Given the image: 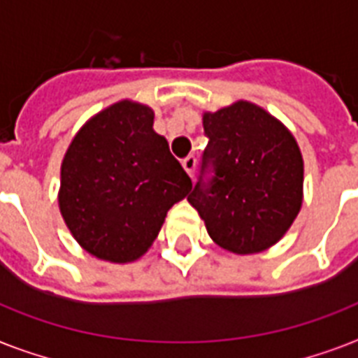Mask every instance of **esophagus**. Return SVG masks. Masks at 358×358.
Instances as JSON below:
<instances>
[{"instance_id":"1","label":"esophagus","mask_w":358,"mask_h":358,"mask_svg":"<svg viewBox=\"0 0 358 358\" xmlns=\"http://www.w3.org/2000/svg\"><path fill=\"white\" fill-rule=\"evenodd\" d=\"M182 165H184L185 173L189 174L191 178H193V174H195V169H196V157L195 156H187L184 162H182Z\"/></svg>"}]
</instances>
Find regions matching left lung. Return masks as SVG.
Masks as SVG:
<instances>
[{
	"label": "left lung",
	"mask_w": 358,
	"mask_h": 358,
	"mask_svg": "<svg viewBox=\"0 0 358 358\" xmlns=\"http://www.w3.org/2000/svg\"><path fill=\"white\" fill-rule=\"evenodd\" d=\"M202 167L215 176L187 201L210 238L234 255H256L280 241L303 206L305 163L294 134L266 109L238 100L204 111Z\"/></svg>",
	"instance_id": "1"
}]
</instances>
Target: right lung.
I'll return each instance as SVG.
<instances>
[{
    "mask_svg": "<svg viewBox=\"0 0 358 358\" xmlns=\"http://www.w3.org/2000/svg\"><path fill=\"white\" fill-rule=\"evenodd\" d=\"M191 178L154 131V111L120 100L87 120L61 163L59 210L98 260L135 262L150 249Z\"/></svg>",
    "mask_w": 358,
    "mask_h": 358,
    "instance_id": "add662e5",
    "label": "right lung"
}]
</instances>
